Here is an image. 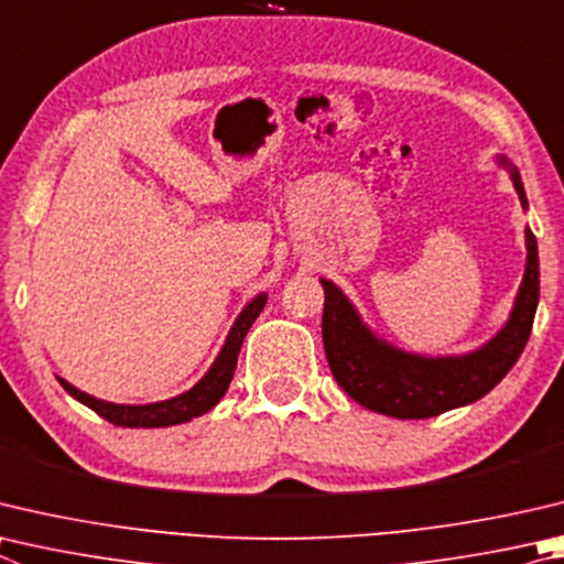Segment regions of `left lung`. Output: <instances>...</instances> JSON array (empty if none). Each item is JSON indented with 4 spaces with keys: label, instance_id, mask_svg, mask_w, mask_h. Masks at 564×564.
Segmentation results:
<instances>
[{
    "label": "left lung",
    "instance_id": "1",
    "mask_svg": "<svg viewBox=\"0 0 564 564\" xmlns=\"http://www.w3.org/2000/svg\"><path fill=\"white\" fill-rule=\"evenodd\" d=\"M496 162L508 170L518 199L528 209L518 167L503 155H498ZM525 249L523 283L506 325L478 350L466 355H416L382 340L362 321L350 299L333 281L321 279L325 291L323 345L337 384L355 402L394 419H429L486 397L518 362L535 321L540 261L538 241L528 227Z\"/></svg>",
    "mask_w": 564,
    "mask_h": 564
}]
</instances>
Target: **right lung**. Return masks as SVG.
Instances as JSON below:
<instances>
[{"mask_svg":"<svg viewBox=\"0 0 564 564\" xmlns=\"http://www.w3.org/2000/svg\"><path fill=\"white\" fill-rule=\"evenodd\" d=\"M265 301H269L265 299V293H259L256 299H251L247 305H243V311L239 313L237 321H234L227 340L221 345L217 360L212 362V367L204 372V377L197 384L189 387L187 392H182L177 397L162 399V402H150V404H116V402H106V399H96L86 392H80L78 387L61 380V377H56V380L70 397L78 399V402L86 404L88 409H94L96 414L108 419V422L116 426L160 429V426L184 424L194 416L207 414L209 409L214 404H219V399L227 394L234 370H237V357H239L243 337H247L256 317L261 315Z\"/></svg>","mask_w":564,"mask_h":564,"instance_id":"obj_1","label":"right lung"}]
</instances>
